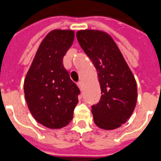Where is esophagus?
I'll list each match as a JSON object with an SVG mask.
<instances>
[{
	"label": "esophagus",
	"instance_id": "obj_1",
	"mask_svg": "<svg viewBox=\"0 0 161 161\" xmlns=\"http://www.w3.org/2000/svg\"><path fill=\"white\" fill-rule=\"evenodd\" d=\"M77 85H78L79 88H80V89L82 90V88H83V84H82V82H81V81H79V82L77 83Z\"/></svg>",
	"mask_w": 161,
	"mask_h": 161
}]
</instances>
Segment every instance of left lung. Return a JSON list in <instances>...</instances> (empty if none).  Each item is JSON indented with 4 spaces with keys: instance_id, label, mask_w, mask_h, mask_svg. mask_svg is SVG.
Segmentation results:
<instances>
[{
    "instance_id": "left-lung-1",
    "label": "left lung",
    "mask_w": 161,
    "mask_h": 161,
    "mask_svg": "<svg viewBox=\"0 0 161 161\" xmlns=\"http://www.w3.org/2000/svg\"><path fill=\"white\" fill-rule=\"evenodd\" d=\"M80 46L96 68L101 96L92 106L93 120L100 128L113 130L126 122L137 101V84L110 35L98 30L76 34Z\"/></svg>"
}]
</instances>
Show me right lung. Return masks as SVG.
Instances as JSON below:
<instances>
[{"instance_id":"1","label":"right lung","mask_w":161,"mask_h":161,"mask_svg":"<svg viewBox=\"0 0 161 161\" xmlns=\"http://www.w3.org/2000/svg\"><path fill=\"white\" fill-rule=\"evenodd\" d=\"M75 39L72 30H53L39 47L24 80V93L37 121L58 129L73 119L79 87L63 66V57Z\"/></svg>"}]
</instances>
